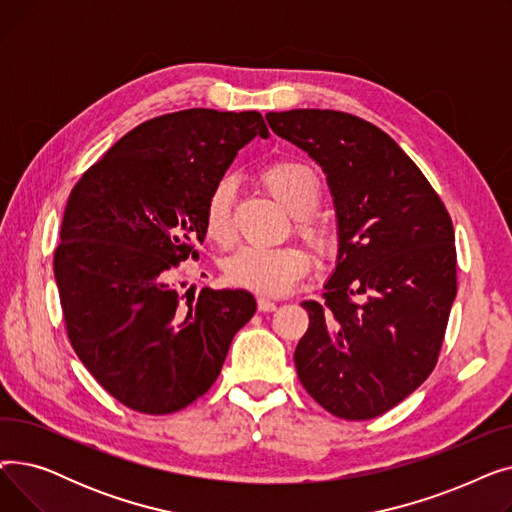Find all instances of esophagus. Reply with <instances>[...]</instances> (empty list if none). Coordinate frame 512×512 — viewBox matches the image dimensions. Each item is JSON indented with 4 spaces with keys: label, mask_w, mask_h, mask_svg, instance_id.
Returning <instances> with one entry per match:
<instances>
[{
    "label": "esophagus",
    "mask_w": 512,
    "mask_h": 512,
    "mask_svg": "<svg viewBox=\"0 0 512 512\" xmlns=\"http://www.w3.org/2000/svg\"><path fill=\"white\" fill-rule=\"evenodd\" d=\"M276 303L274 301H270V299H257V309L261 311V313H270V311H276Z\"/></svg>",
    "instance_id": "1"
}]
</instances>
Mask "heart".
Instances as JSON below:
<instances>
[{
    "label": "heart",
    "mask_w": 512,
    "mask_h": 512,
    "mask_svg": "<svg viewBox=\"0 0 512 512\" xmlns=\"http://www.w3.org/2000/svg\"><path fill=\"white\" fill-rule=\"evenodd\" d=\"M263 186L290 215L305 218L313 213L321 199V182L315 170L303 161L280 159L265 166L259 174ZM232 203H234V180L224 178L213 186L205 203L203 224L211 240L228 245L234 236L232 226ZM301 234L311 242L315 251L330 253L334 247V236L328 226L317 222H303ZM311 259L299 247H261L245 245L234 251L224 270L232 284L249 288L261 294H284L294 282H299L309 272Z\"/></svg>",
    "instance_id": "obj_1"
}]
</instances>
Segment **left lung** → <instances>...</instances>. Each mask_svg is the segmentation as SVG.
Returning a JSON list of instances; mask_svg holds the SVG:
<instances>
[{
	"label": "left lung",
	"instance_id": "1",
	"mask_svg": "<svg viewBox=\"0 0 512 512\" xmlns=\"http://www.w3.org/2000/svg\"><path fill=\"white\" fill-rule=\"evenodd\" d=\"M278 137L326 174L338 255L324 301L301 303L309 330L299 380L328 413L373 419L434 371L456 297L452 220L384 130L334 110L270 112Z\"/></svg>",
	"mask_w": 512,
	"mask_h": 512
}]
</instances>
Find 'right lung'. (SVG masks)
Segmentation results:
<instances>
[{
    "instance_id": "add662e5",
    "label": "right lung",
    "mask_w": 512,
    "mask_h": 512,
    "mask_svg": "<svg viewBox=\"0 0 512 512\" xmlns=\"http://www.w3.org/2000/svg\"><path fill=\"white\" fill-rule=\"evenodd\" d=\"M257 134L270 137L259 112L159 116L124 134L72 188L53 255L68 338L132 411L168 415L203 396L257 309L247 290L209 288L182 309L174 282L207 234L213 186Z\"/></svg>"
}]
</instances>
